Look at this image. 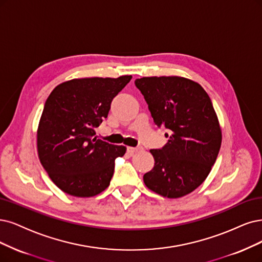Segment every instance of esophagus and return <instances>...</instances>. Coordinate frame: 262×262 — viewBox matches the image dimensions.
Listing matches in <instances>:
<instances>
[{"label": "esophagus", "instance_id": "34e87169", "mask_svg": "<svg viewBox=\"0 0 262 262\" xmlns=\"http://www.w3.org/2000/svg\"><path fill=\"white\" fill-rule=\"evenodd\" d=\"M142 150V148L141 147H128L127 148V151H128V153H130V154H134V153H136V152H139V151H141Z\"/></svg>", "mask_w": 262, "mask_h": 262}]
</instances>
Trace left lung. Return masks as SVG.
I'll return each mask as SVG.
<instances>
[{
  "mask_svg": "<svg viewBox=\"0 0 262 262\" xmlns=\"http://www.w3.org/2000/svg\"><path fill=\"white\" fill-rule=\"evenodd\" d=\"M135 84L156 125L171 133L162 149L150 150L156 163L143 175L144 185L164 198L185 196L207 178L221 147L209 96L199 83L176 75L144 76Z\"/></svg>",
  "mask_w": 262,
  "mask_h": 262,
  "instance_id": "left-lung-1",
  "label": "left lung"
}]
</instances>
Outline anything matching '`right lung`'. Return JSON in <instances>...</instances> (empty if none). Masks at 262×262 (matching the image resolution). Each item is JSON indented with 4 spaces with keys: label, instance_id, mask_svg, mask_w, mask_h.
I'll list each match as a JSON object with an SVG mask.
<instances>
[{
    "label": "right lung",
    "instance_id": "right-lung-1",
    "mask_svg": "<svg viewBox=\"0 0 262 262\" xmlns=\"http://www.w3.org/2000/svg\"><path fill=\"white\" fill-rule=\"evenodd\" d=\"M132 75L83 77L57 85L45 102L36 130L40 162L67 194L92 198L109 187L114 160L126 147L95 136L111 102Z\"/></svg>",
    "mask_w": 262,
    "mask_h": 262
}]
</instances>
